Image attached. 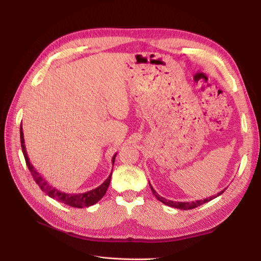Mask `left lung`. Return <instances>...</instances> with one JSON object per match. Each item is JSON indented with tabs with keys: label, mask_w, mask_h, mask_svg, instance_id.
<instances>
[{
	"label": "left lung",
	"mask_w": 261,
	"mask_h": 261,
	"mask_svg": "<svg viewBox=\"0 0 261 261\" xmlns=\"http://www.w3.org/2000/svg\"><path fill=\"white\" fill-rule=\"evenodd\" d=\"M149 186H150V188H151V191H152V194L155 196V198L159 200V201H161L162 203H164L165 205H168V206H170V207H174V208H179V210H183V211H186V210H193V208H196V207H198V206H200V205H202V204H204V203H207V202H210V201H212L213 199H215V198H217V197H219L220 195H222L224 191H225V189H223L222 191H220V193H218L217 195H215V196H212V197H208V198H206V199H201V200H197V201H191V202H173V201H171V200H166L165 198H163V197H161L156 191L153 189V187L151 186V184L149 183Z\"/></svg>",
	"instance_id": "obj_1"
}]
</instances>
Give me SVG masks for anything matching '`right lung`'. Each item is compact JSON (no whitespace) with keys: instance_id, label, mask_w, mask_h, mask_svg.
Here are the masks:
<instances>
[{"instance_id":"1","label":"right lung","mask_w":261,"mask_h":261,"mask_svg":"<svg viewBox=\"0 0 261 261\" xmlns=\"http://www.w3.org/2000/svg\"><path fill=\"white\" fill-rule=\"evenodd\" d=\"M20 139H21L22 152L24 154L27 167H29L30 171L32 172V174L34 176L36 183L39 185L41 190L44 191V193H46V195H48L50 198L57 200V201H60L61 203H64L66 205H68V206L77 207V208H84V207L92 206V205L97 203L105 196V194L107 193V189L110 185V181H111L112 172L110 173V175L108 176V179L101 185H99L98 187H96L92 190L86 191V193H82V194H66V193H63V191H61L57 188L53 187L51 185H49V183L44 179V177L36 170V168L32 165V163L30 162V158H29V155H27L26 148H25L22 123L20 126ZM116 154L117 153H115L112 158L113 165H114Z\"/></svg>"}]
</instances>
